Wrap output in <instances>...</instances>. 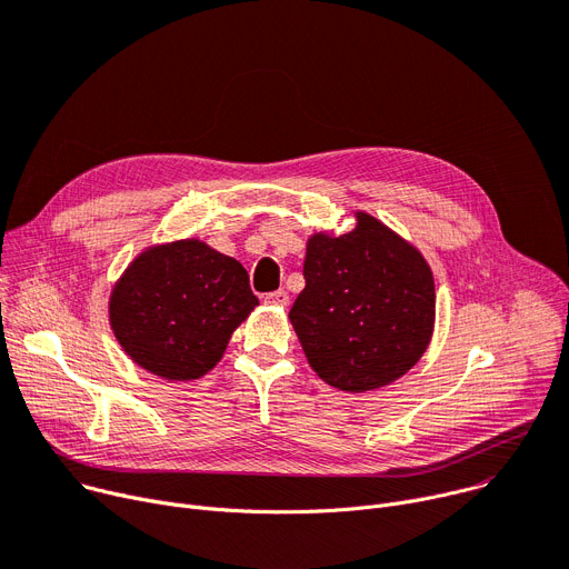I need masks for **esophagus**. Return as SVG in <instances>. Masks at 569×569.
<instances>
[{"label": "esophagus", "mask_w": 569, "mask_h": 569, "mask_svg": "<svg viewBox=\"0 0 569 569\" xmlns=\"http://www.w3.org/2000/svg\"><path fill=\"white\" fill-rule=\"evenodd\" d=\"M288 292L286 290H277V292H268L264 295V305H272V307H288Z\"/></svg>", "instance_id": "34e87169"}]
</instances>
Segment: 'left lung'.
Instances as JSON below:
<instances>
[{"label": "left lung", "instance_id": "left-lung-1", "mask_svg": "<svg viewBox=\"0 0 569 569\" xmlns=\"http://www.w3.org/2000/svg\"><path fill=\"white\" fill-rule=\"evenodd\" d=\"M290 322L329 387L363 393L402 377L430 346L435 279L421 251L368 212L350 233L307 242Z\"/></svg>", "mask_w": 569, "mask_h": 569}]
</instances>
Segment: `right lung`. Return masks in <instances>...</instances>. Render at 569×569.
<instances>
[{"instance_id": "right-lung-1", "label": "right lung", "mask_w": 569, "mask_h": 569, "mask_svg": "<svg viewBox=\"0 0 569 569\" xmlns=\"http://www.w3.org/2000/svg\"><path fill=\"white\" fill-rule=\"evenodd\" d=\"M258 307L242 264L201 240L141 251L109 297V322L126 355L164 380H199Z\"/></svg>"}]
</instances>
